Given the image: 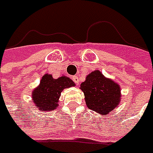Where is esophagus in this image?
Wrapping results in <instances>:
<instances>
[{
  "label": "esophagus",
  "instance_id": "34e87169",
  "mask_svg": "<svg viewBox=\"0 0 153 153\" xmlns=\"http://www.w3.org/2000/svg\"><path fill=\"white\" fill-rule=\"evenodd\" d=\"M73 80L74 81V83H76L77 85H78V84H79V76L75 75V76L73 77Z\"/></svg>",
  "mask_w": 153,
  "mask_h": 153
}]
</instances>
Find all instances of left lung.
<instances>
[{"label": "left lung", "instance_id": "obj_1", "mask_svg": "<svg viewBox=\"0 0 153 153\" xmlns=\"http://www.w3.org/2000/svg\"><path fill=\"white\" fill-rule=\"evenodd\" d=\"M88 108L101 115H106L120 102V88L111 79L97 70L86 77L80 84Z\"/></svg>", "mask_w": 153, "mask_h": 153}]
</instances>
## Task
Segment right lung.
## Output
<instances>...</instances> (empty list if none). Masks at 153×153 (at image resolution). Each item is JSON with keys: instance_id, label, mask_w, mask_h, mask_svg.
<instances>
[{"instance_id": "right-lung-1", "label": "right lung", "mask_w": 153, "mask_h": 153, "mask_svg": "<svg viewBox=\"0 0 153 153\" xmlns=\"http://www.w3.org/2000/svg\"><path fill=\"white\" fill-rule=\"evenodd\" d=\"M74 86V82L68 77L54 79L51 74H44L40 85L33 91V102L42 111H53L58 106L61 92Z\"/></svg>"}]
</instances>
